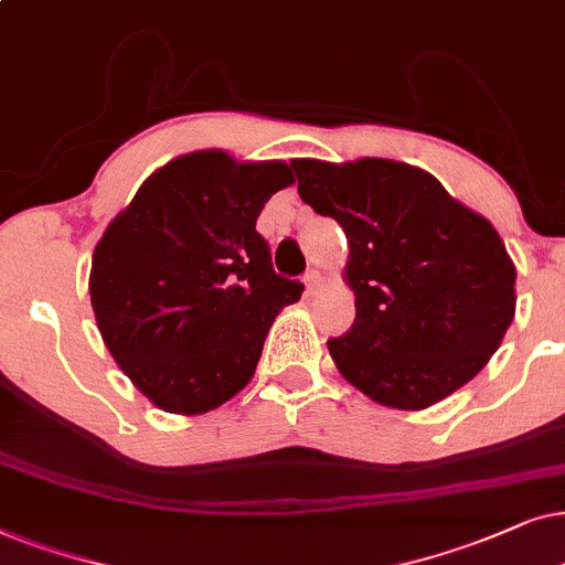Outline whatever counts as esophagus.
<instances>
[{
    "label": "esophagus",
    "mask_w": 565,
    "mask_h": 565,
    "mask_svg": "<svg viewBox=\"0 0 565 565\" xmlns=\"http://www.w3.org/2000/svg\"><path fill=\"white\" fill-rule=\"evenodd\" d=\"M322 284H326V274H320L318 268L307 270V276H305V287H307V295H318V291L322 289Z\"/></svg>",
    "instance_id": "obj_1"
}]
</instances>
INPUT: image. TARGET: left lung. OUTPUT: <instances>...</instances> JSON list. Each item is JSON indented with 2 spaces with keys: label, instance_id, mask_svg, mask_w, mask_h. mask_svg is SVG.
I'll use <instances>...</instances> for the list:
<instances>
[{
  "label": "left lung",
  "instance_id": "obj_1",
  "mask_svg": "<svg viewBox=\"0 0 565 565\" xmlns=\"http://www.w3.org/2000/svg\"><path fill=\"white\" fill-rule=\"evenodd\" d=\"M291 168L305 204L349 239L356 320L328 341L345 382L387 408L424 411L476 377L516 310V268L493 224L397 160Z\"/></svg>",
  "mask_w": 565,
  "mask_h": 565
}]
</instances>
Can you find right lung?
<instances>
[{
    "label": "right lung",
    "mask_w": 565,
    "mask_h": 565,
    "mask_svg": "<svg viewBox=\"0 0 565 565\" xmlns=\"http://www.w3.org/2000/svg\"><path fill=\"white\" fill-rule=\"evenodd\" d=\"M291 183L281 160L199 149L157 168L105 227L89 268L97 330L160 411L199 416L235 397L276 315L302 297L255 232L266 201Z\"/></svg>",
    "instance_id": "add662e5"
}]
</instances>
